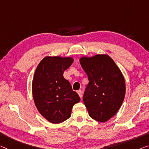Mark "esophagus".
Segmentation results:
<instances>
[{
    "instance_id": "esophagus-1",
    "label": "esophagus",
    "mask_w": 149,
    "mask_h": 149,
    "mask_svg": "<svg viewBox=\"0 0 149 149\" xmlns=\"http://www.w3.org/2000/svg\"><path fill=\"white\" fill-rule=\"evenodd\" d=\"M77 93H78V95H79V97L81 98L82 97V91L81 90H79V91H77Z\"/></svg>"
}]
</instances>
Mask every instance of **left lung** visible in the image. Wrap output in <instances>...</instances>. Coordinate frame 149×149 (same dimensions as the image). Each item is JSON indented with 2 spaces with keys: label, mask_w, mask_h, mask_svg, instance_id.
<instances>
[{
  "label": "left lung",
  "mask_w": 149,
  "mask_h": 149,
  "mask_svg": "<svg viewBox=\"0 0 149 149\" xmlns=\"http://www.w3.org/2000/svg\"><path fill=\"white\" fill-rule=\"evenodd\" d=\"M80 63L89 82L82 98L89 116L106 122L115 115L124 100L126 87L122 72L107 54L82 57Z\"/></svg>",
  "instance_id": "obj_1"
}]
</instances>
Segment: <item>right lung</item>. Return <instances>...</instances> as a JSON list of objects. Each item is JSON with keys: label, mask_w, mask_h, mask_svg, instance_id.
<instances>
[{"label": "right lung", "mask_w": 149, "mask_h": 149, "mask_svg": "<svg viewBox=\"0 0 149 149\" xmlns=\"http://www.w3.org/2000/svg\"><path fill=\"white\" fill-rule=\"evenodd\" d=\"M73 63L70 57L46 56L38 64L32 84L33 96L39 113L54 124L71 115L72 108L81 98L63 77Z\"/></svg>", "instance_id": "right-lung-1"}]
</instances>
